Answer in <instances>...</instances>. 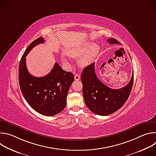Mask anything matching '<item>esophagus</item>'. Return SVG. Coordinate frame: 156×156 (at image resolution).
Here are the masks:
<instances>
[{
  "label": "esophagus",
  "instance_id": "1",
  "mask_svg": "<svg viewBox=\"0 0 156 156\" xmlns=\"http://www.w3.org/2000/svg\"><path fill=\"white\" fill-rule=\"evenodd\" d=\"M74 78H75V80H80V76L78 75V74H75V76H74Z\"/></svg>",
  "mask_w": 156,
  "mask_h": 156
}]
</instances>
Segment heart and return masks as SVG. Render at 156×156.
<instances>
[{
  "label": "heart",
  "mask_w": 156,
  "mask_h": 156,
  "mask_svg": "<svg viewBox=\"0 0 156 156\" xmlns=\"http://www.w3.org/2000/svg\"><path fill=\"white\" fill-rule=\"evenodd\" d=\"M98 52V46L97 45H92L91 47L87 46L73 49L69 52V55L73 58H78V64L84 67L90 65L93 61Z\"/></svg>",
  "instance_id": "obj_1"
}]
</instances>
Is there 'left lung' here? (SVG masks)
<instances>
[{
  "label": "left lung",
  "mask_w": 156,
  "mask_h": 156,
  "mask_svg": "<svg viewBox=\"0 0 156 156\" xmlns=\"http://www.w3.org/2000/svg\"><path fill=\"white\" fill-rule=\"evenodd\" d=\"M110 44H120L114 38H109ZM133 72L129 82L118 90L111 89L104 84L95 73L94 63L85 67L81 75L83 95L87 108L99 115H108L120 109L128 99L133 83Z\"/></svg>",
  "instance_id": "left-lung-1"
}]
</instances>
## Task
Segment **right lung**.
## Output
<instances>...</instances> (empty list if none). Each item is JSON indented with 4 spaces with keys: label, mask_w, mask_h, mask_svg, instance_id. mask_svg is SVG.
Listing matches in <instances>:
<instances>
[{
    "label": "right lung",
    "mask_w": 156,
    "mask_h": 156,
    "mask_svg": "<svg viewBox=\"0 0 156 156\" xmlns=\"http://www.w3.org/2000/svg\"><path fill=\"white\" fill-rule=\"evenodd\" d=\"M42 37L33 41L25 51L19 64L18 79L21 91L30 106L38 113L53 116L66 106V96L74 81L72 73L63 70L58 63L47 75L35 77L28 71L26 56L37 44H42Z\"/></svg>",
    "instance_id": "1"
}]
</instances>
